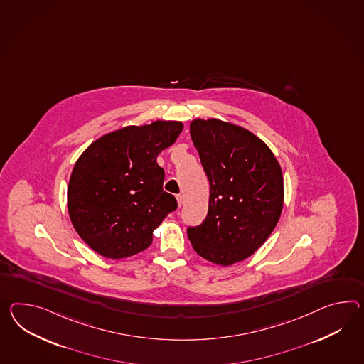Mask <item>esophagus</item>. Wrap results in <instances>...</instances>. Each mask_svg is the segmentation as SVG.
<instances>
[{
    "label": "esophagus",
    "mask_w": 364,
    "mask_h": 364,
    "mask_svg": "<svg viewBox=\"0 0 364 364\" xmlns=\"http://www.w3.org/2000/svg\"><path fill=\"white\" fill-rule=\"evenodd\" d=\"M176 200H178V208L183 205V203H184V198H183V196L178 195V197H176Z\"/></svg>",
    "instance_id": "esophagus-1"
}]
</instances>
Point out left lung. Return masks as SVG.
<instances>
[{
    "label": "left lung",
    "instance_id": "8db88e82",
    "mask_svg": "<svg viewBox=\"0 0 364 364\" xmlns=\"http://www.w3.org/2000/svg\"><path fill=\"white\" fill-rule=\"evenodd\" d=\"M191 138L210 184L205 221L188 229L196 252L229 267L251 257L280 220L282 167L255 134L217 118H196Z\"/></svg>",
    "mask_w": 364,
    "mask_h": 364
}]
</instances>
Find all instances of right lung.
I'll list each match as a JSON object with an SVG mask.
<instances>
[{
  "instance_id": "right-lung-1",
  "label": "right lung",
  "mask_w": 364,
  "mask_h": 364,
  "mask_svg": "<svg viewBox=\"0 0 364 364\" xmlns=\"http://www.w3.org/2000/svg\"><path fill=\"white\" fill-rule=\"evenodd\" d=\"M180 121L124 126L90 143L72 169L67 208L72 225L101 257L124 259L150 246L154 231L178 208L163 191L160 152L183 132Z\"/></svg>"
}]
</instances>
